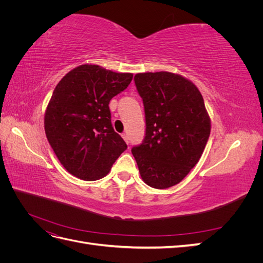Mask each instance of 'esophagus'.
Listing matches in <instances>:
<instances>
[{"label":"esophagus","mask_w":263,"mask_h":263,"mask_svg":"<svg viewBox=\"0 0 263 263\" xmlns=\"http://www.w3.org/2000/svg\"><path fill=\"white\" fill-rule=\"evenodd\" d=\"M122 137L127 142V144H128V136H127V134H122Z\"/></svg>","instance_id":"esophagus-1"}]
</instances>
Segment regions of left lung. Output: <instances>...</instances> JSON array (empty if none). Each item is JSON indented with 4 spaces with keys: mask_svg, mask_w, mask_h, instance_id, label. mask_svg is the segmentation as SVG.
Instances as JSON below:
<instances>
[{
    "mask_svg": "<svg viewBox=\"0 0 263 263\" xmlns=\"http://www.w3.org/2000/svg\"><path fill=\"white\" fill-rule=\"evenodd\" d=\"M144 102L146 134L132 149L141 179L155 189L180 183L198 162L211 134V119L197 87L166 71L134 78Z\"/></svg>",
    "mask_w": 263,
    "mask_h": 263,
    "instance_id": "left-lung-1",
    "label": "left lung"
}]
</instances>
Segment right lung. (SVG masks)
<instances>
[{"instance_id": "add662e5", "label": "right lung", "mask_w": 263, "mask_h": 263, "mask_svg": "<svg viewBox=\"0 0 263 263\" xmlns=\"http://www.w3.org/2000/svg\"><path fill=\"white\" fill-rule=\"evenodd\" d=\"M132 80L133 73L82 65L55 86L45 113V133L60 163L72 176L84 181L105 177L127 149L113 128L108 104Z\"/></svg>"}]
</instances>
